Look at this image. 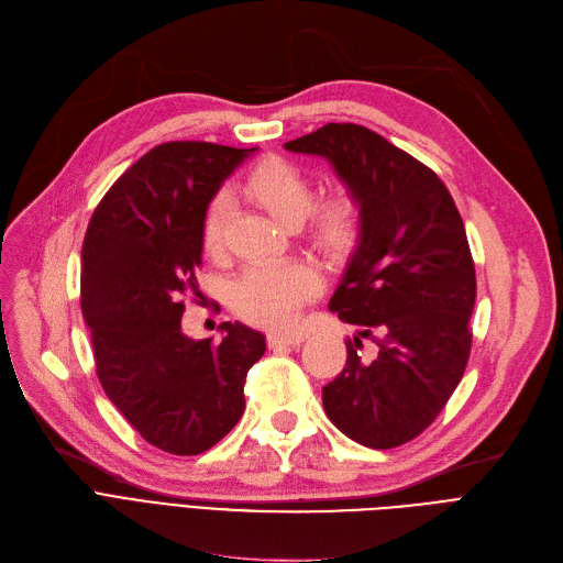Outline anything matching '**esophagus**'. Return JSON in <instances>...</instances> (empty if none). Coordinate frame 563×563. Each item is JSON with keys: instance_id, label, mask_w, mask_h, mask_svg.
<instances>
[{"instance_id": "34e87169", "label": "esophagus", "mask_w": 563, "mask_h": 563, "mask_svg": "<svg viewBox=\"0 0 563 563\" xmlns=\"http://www.w3.org/2000/svg\"><path fill=\"white\" fill-rule=\"evenodd\" d=\"M307 339V332L302 330H284V332H275L271 334V345H277V343H284V345H300L302 341Z\"/></svg>"}]
</instances>
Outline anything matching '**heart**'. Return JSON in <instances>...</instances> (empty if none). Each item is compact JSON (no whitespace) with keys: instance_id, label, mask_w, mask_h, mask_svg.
I'll return each instance as SVG.
<instances>
[{"instance_id":"heart-1","label":"heart","mask_w":563,"mask_h":563,"mask_svg":"<svg viewBox=\"0 0 563 563\" xmlns=\"http://www.w3.org/2000/svg\"><path fill=\"white\" fill-rule=\"evenodd\" d=\"M245 192L284 224H298L305 218V229L313 245L332 256L345 254L355 243L360 229L357 199L347 190H339L309 208L311 183L307 174L282 157L261 163L245 180ZM229 222L231 201L227 195H220L210 201L201 227V243L208 256L222 254ZM318 288L320 277L309 263L263 261L250 265L235 282L233 307L240 316L256 323L279 325L316 296Z\"/></svg>"}]
</instances>
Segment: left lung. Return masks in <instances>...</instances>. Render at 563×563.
Here are the masks:
<instances>
[{
    "label": "left lung",
    "mask_w": 563,
    "mask_h": 563,
    "mask_svg": "<svg viewBox=\"0 0 563 563\" xmlns=\"http://www.w3.org/2000/svg\"><path fill=\"white\" fill-rule=\"evenodd\" d=\"M284 148L328 159L360 203L357 243L330 298L360 328L323 408L368 449L406 444L446 406L470 357L476 277L461 212L431 169L364 125L328 123ZM362 338L377 345L371 358L356 353Z\"/></svg>",
    "instance_id": "obj_1"
}]
</instances>
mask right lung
Instances as JSON below:
<instances>
[{
  "mask_svg": "<svg viewBox=\"0 0 563 563\" xmlns=\"http://www.w3.org/2000/svg\"><path fill=\"white\" fill-rule=\"evenodd\" d=\"M258 148L167 142L140 157L98 203L82 247V313L98 378L153 446L197 456L245 412V376L265 336L222 323L183 332L180 296L197 292L201 227L222 183Z\"/></svg>",
  "mask_w": 563,
  "mask_h": 563,
  "instance_id": "right-lung-1",
  "label": "right lung"
}]
</instances>
